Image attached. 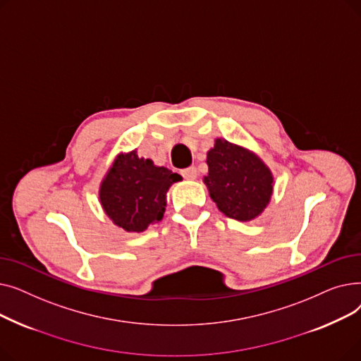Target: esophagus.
<instances>
[{"instance_id":"obj_1","label":"esophagus","mask_w":361,"mask_h":361,"mask_svg":"<svg viewBox=\"0 0 361 361\" xmlns=\"http://www.w3.org/2000/svg\"><path fill=\"white\" fill-rule=\"evenodd\" d=\"M181 176L185 180H195L197 177V169H196V166H188L181 171Z\"/></svg>"}]
</instances>
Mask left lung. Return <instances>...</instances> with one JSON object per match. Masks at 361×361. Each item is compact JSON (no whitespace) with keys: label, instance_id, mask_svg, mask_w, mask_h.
<instances>
[{"label":"left lung","instance_id":"8db88e82","mask_svg":"<svg viewBox=\"0 0 361 361\" xmlns=\"http://www.w3.org/2000/svg\"><path fill=\"white\" fill-rule=\"evenodd\" d=\"M206 164L209 173L203 183L225 216L247 222L267 209L274 193V176L255 152L216 139Z\"/></svg>","mask_w":361,"mask_h":361}]
</instances>
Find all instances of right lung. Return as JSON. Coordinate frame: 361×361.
<instances>
[{"label": "right lung", "mask_w": 361, "mask_h": 361, "mask_svg": "<svg viewBox=\"0 0 361 361\" xmlns=\"http://www.w3.org/2000/svg\"><path fill=\"white\" fill-rule=\"evenodd\" d=\"M181 176L152 159L139 158L136 149L117 155L99 187L106 216L127 233H143L164 218L166 192Z\"/></svg>", "instance_id": "obj_1"}]
</instances>
